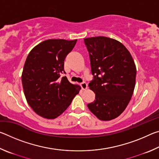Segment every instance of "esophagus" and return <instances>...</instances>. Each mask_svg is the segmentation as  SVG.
<instances>
[{"label":"esophagus","instance_id":"esophagus-1","mask_svg":"<svg viewBox=\"0 0 159 159\" xmlns=\"http://www.w3.org/2000/svg\"><path fill=\"white\" fill-rule=\"evenodd\" d=\"M80 86H81L83 90H86L88 88V84L85 82H83L80 83Z\"/></svg>","mask_w":159,"mask_h":159}]
</instances>
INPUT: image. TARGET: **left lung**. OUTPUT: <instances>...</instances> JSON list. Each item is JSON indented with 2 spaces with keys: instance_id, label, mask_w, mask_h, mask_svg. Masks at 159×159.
Masks as SVG:
<instances>
[{
  "instance_id": "8db88e82",
  "label": "left lung",
  "mask_w": 159,
  "mask_h": 159,
  "mask_svg": "<svg viewBox=\"0 0 159 159\" xmlns=\"http://www.w3.org/2000/svg\"><path fill=\"white\" fill-rule=\"evenodd\" d=\"M94 79L90 89L95 93L88 109L98 119L111 120L122 114L133 95L136 66L121 43L104 36L84 39Z\"/></svg>"
}]
</instances>
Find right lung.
<instances>
[{"instance_id":"obj_1","label":"right lung","mask_w":159,"mask_h":159,"mask_svg":"<svg viewBox=\"0 0 159 159\" xmlns=\"http://www.w3.org/2000/svg\"><path fill=\"white\" fill-rule=\"evenodd\" d=\"M77 40L48 39L36 45L26 57L21 81L29 105L38 115L55 119L71 104L80 87L61 79L64 60Z\"/></svg>"}]
</instances>
